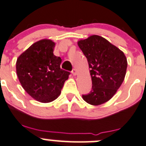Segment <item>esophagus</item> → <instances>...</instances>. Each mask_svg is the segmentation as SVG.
Listing matches in <instances>:
<instances>
[{"mask_svg": "<svg viewBox=\"0 0 146 146\" xmlns=\"http://www.w3.org/2000/svg\"><path fill=\"white\" fill-rule=\"evenodd\" d=\"M71 73H72V74H73V76H76V75H77V70H76V69L73 68V70H72Z\"/></svg>", "mask_w": 146, "mask_h": 146, "instance_id": "34e87169", "label": "esophagus"}]
</instances>
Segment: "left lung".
Listing matches in <instances>:
<instances>
[{
	"mask_svg": "<svg viewBox=\"0 0 146 146\" xmlns=\"http://www.w3.org/2000/svg\"><path fill=\"white\" fill-rule=\"evenodd\" d=\"M88 61L92 87L82 95L89 104L99 106L109 101L123 82L127 68L125 54L103 37L93 35L78 42Z\"/></svg>",
	"mask_w": 146,
	"mask_h": 146,
	"instance_id": "left-lung-1",
	"label": "left lung"
}]
</instances>
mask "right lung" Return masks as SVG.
I'll return each mask as SVG.
<instances>
[{"label":"right lung","mask_w":146,"mask_h":146,"mask_svg":"<svg viewBox=\"0 0 146 146\" xmlns=\"http://www.w3.org/2000/svg\"><path fill=\"white\" fill-rule=\"evenodd\" d=\"M49 39L36 42L17 58L16 71L21 86L33 99L52 102L60 95L70 73L61 68V59L53 54Z\"/></svg>","instance_id":"right-lung-1"}]
</instances>
